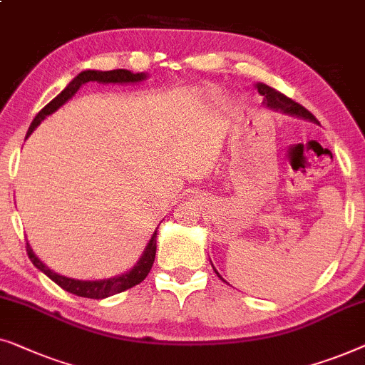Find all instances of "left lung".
Masks as SVG:
<instances>
[{"label": "left lung", "mask_w": 365, "mask_h": 365, "mask_svg": "<svg viewBox=\"0 0 365 365\" xmlns=\"http://www.w3.org/2000/svg\"><path fill=\"white\" fill-rule=\"evenodd\" d=\"M256 89L261 96L264 97L263 99V104L266 107H269V109L273 110H279V112H284V114H289V115H296V117H301V119H309V120H316V117L311 114L309 110L306 109V107H302L301 104H297L289 97H286L284 94H281L279 91L273 89V87L263 84V82H258L256 84ZM215 273L218 274V271L215 269ZM220 276V274H218ZM222 278V276H220ZM223 279V278H222Z\"/></svg>", "instance_id": "8db88e82"}]
</instances>
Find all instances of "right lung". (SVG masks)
<instances>
[{"label": "right lung", "mask_w": 365, "mask_h": 365, "mask_svg": "<svg viewBox=\"0 0 365 365\" xmlns=\"http://www.w3.org/2000/svg\"><path fill=\"white\" fill-rule=\"evenodd\" d=\"M143 79H147L145 73H137L133 74L127 69H114V71H82L81 74L76 76V78L69 82L68 87L61 92L59 96H56L53 101L49 102L48 106H44L43 109L38 112V115L34 117V120L31 122L29 129H28V135L29 137L33 130L38 127L41 122H43L46 117L53 114L59 109L61 106H64L71 97H73L76 92L79 91V87L86 82H102V84H129V82H140ZM26 251L29 259L33 261V264L38 268L39 271L54 281L56 284L63 287L64 291L73 292L76 296L81 297H91V299H104V297L114 296L117 292H122L125 289H130L135 284H140L143 279L147 278V274L150 273L153 261H155V251H157V230L155 233L152 235L150 241L145 246V251H143L140 258L133 268L127 273L115 276V278H109V279H101V281H81V279H74V278H68V276L58 274L56 271L48 268L43 261H41L38 256L34 255V251L31 250L29 243H26Z\"/></svg>", "instance_id": "add662e5"}]
</instances>
